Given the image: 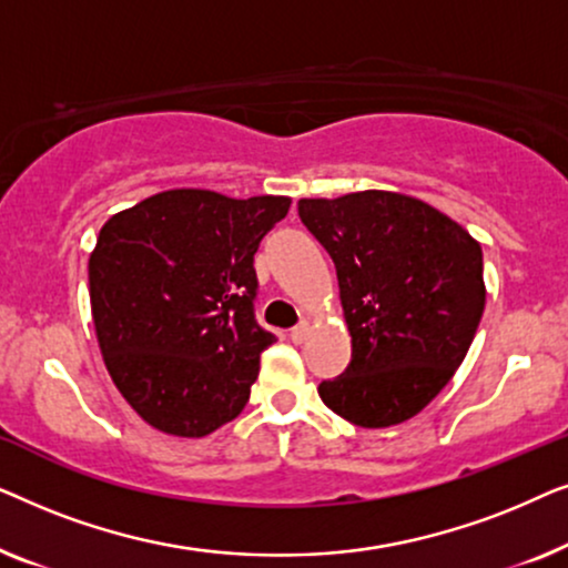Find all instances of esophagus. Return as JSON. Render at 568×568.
Wrapping results in <instances>:
<instances>
[{
  "instance_id": "34e87169",
  "label": "esophagus",
  "mask_w": 568,
  "mask_h": 568,
  "mask_svg": "<svg viewBox=\"0 0 568 568\" xmlns=\"http://www.w3.org/2000/svg\"><path fill=\"white\" fill-rule=\"evenodd\" d=\"M307 323L305 321H302V323H297V325H294V328L290 331V336H292V341H294V344H302V341H305L307 338Z\"/></svg>"
}]
</instances>
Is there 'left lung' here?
<instances>
[{"label": "left lung", "instance_id": "obj_1", "mask_svg": "<svg viewBox=\"0 0 568 568\" xmlns=\"http://www.w3.org/2000/svg\"><path fill=\"white\" fill-rule=\"evenodd\" d=\"M336 263L352 362L317 393L364 429L416 416L468 354L486 305L484 253L460 224L390 191L302 199Z\"/></svg>", "mask_w": 568, "mask_h": 568}]
</instances>
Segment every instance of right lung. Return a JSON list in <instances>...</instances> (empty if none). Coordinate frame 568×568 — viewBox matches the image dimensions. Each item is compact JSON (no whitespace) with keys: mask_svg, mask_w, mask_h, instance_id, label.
Masks as SVG:
<instances>
[{"mask_svg":"<svg viewBox=\"0 0 568 568\" xmlns=\"http://www.w3.org/2000/svg\"><path fill=\"white\" fill-rule=\"evenodd\" d=\"M290 199L178 189L111 216L90 255L100 352L154 429L206 437L251 398L276 336L255 321L261 240Z\"/></svg>","mask_w":568,"mask_h":568,"instance_id":"obj_1","label":"right lung"}]
</instances>
